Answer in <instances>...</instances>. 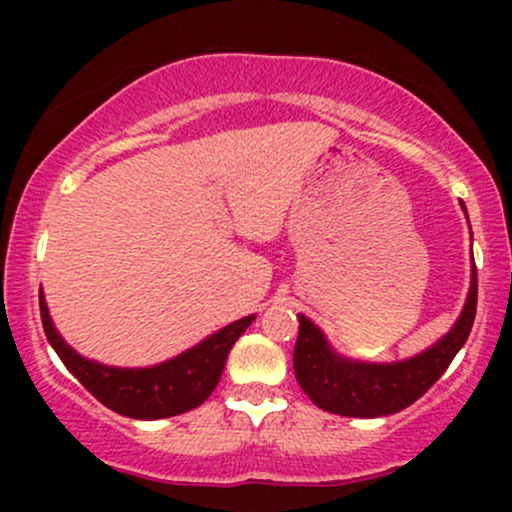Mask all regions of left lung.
<instances>
[{"label": "left lung", "mask_w": 512, "mask_h": 512, "mask_svg": "<svg viewBox=\"0 0 512 512\" xmlns=\"http://www.w3.org/2000/svg\"><path fill=\"white\" fill-rule=\"evenodd\" d=\"M474 315H477L474 264L467 301L450 332L421 354L404 358V361L368 363L339 354L313 320L298 315L301 325H298L296 349H293V373L310 402L332 414L356 416V419L397 414L414 404L445 373L452 358L467 342Z\"/></svg>", "instance_id": "left-lung-1"}]
</instances>
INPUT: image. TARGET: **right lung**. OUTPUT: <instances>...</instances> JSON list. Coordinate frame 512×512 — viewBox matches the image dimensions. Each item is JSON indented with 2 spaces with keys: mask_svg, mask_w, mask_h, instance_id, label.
<instances>
[{
  "mask_svg": "<svg viewBox=\"0 0 512 512\" xmlns=\"http://www.w3.org/2000/svg\"><path fill=\"white\" fill-rule=\"evenodd\" d=\"M40 320H43L45 337L64 366L98 402L129 419L154 421L185 414L199 407L214 392L226 358L231 354V346L252 325L255 315L240 317L231 325L221 327L219 332L209 334L192 349L146 368L105 366L93 358L76 354L57 332L43 291H40Z\"/></svg>",
  "mask_w": 512,
  "mask_h": 512,
  "instance_id": "obj_1",
  "label": "right lung"
}]
</instances>
